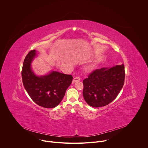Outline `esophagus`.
Wrapping results in <instances>:
<instances>
[{"label": "esophagus", "mask_w": 148, "mask_h": 148, "mask_svg": "<svg viewBox=\"0 0 148 148\" xmlns=\"http://www.w3.org/2000/svg\"><path fill=\"white\" fill-rule=\"evenodd\" d=\"M80 78L79 77H75L73 79V80L72 83H75V82H77L80 81Z\"/></svg>", "instance_id": "34e87169"}]
</instances>
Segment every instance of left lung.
<instances>
[{"label":"left lung","mask_w":148,"mask_h":148,"mask_svg":"<svg viewBox=\"0 0 148 148\" xmlns=\"http://www.w3.org/2000/svg\"><path fill=\"white\" fill-rule=\"evenodd\" d=\"M124 65L92 71L83 80V97L91 106H105L116 98L125 82Z\"/></svg>","instance_id":"left-lung-1"}]
</instances>
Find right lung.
<instances>
[{
    "label": "right lung",
    "mask_w": 148,
    "mask_h": 148,
    "mask_svg": "<svg viewBox=\"0 0 148 148\" xmlns=\"http://www.w3.org/2000/svg\"><path fill=\"white\" fill-rule=\"evenodd\" d=\"M36 56V50H32L24 60L22 70L23 84L37 104L45 108L55 107L64 98L73 77L56 71L45 76H37L33 72L30 65Z\"/></svg>",
    "instance_id": "obj_1"
}]
</instances>
